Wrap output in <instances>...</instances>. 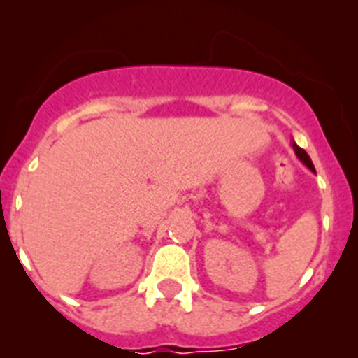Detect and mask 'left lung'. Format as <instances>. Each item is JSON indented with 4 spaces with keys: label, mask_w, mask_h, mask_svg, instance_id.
<instances>
[{
    "label": "left lung",
    "mask_w": 358,
    "mask_h": 358,
    "mask_svg": "<svg viewBox=\"0 0 358 358\" xmlns=\"http://www.w3.org/2000/svg\"><path fill=\"white\" fill-rule=\"evenodd\" d=\"M292 146H293V150H295V155L299 157L300 160H302V164H303V166H306V168H309L310 171H313V173H316L315 166H313V162H310V159H309V155H307V153H306V150H302V148H300V146L296 145L295 141H292Z\"/></svg>",
    "instance_id": "obj_1"
}]
</instances>
